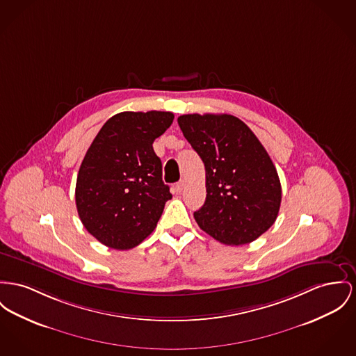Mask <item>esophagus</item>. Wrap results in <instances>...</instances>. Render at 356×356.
<instances>
[{
    "instance_id": "34e87169",
    "label": "esophagus",
    "mask_w": 356,
    "mask_h": 356,
    "mask_svg": "<svg viewBox=\"0 0 356 356\" xmlns=\"http://www.w3.org/2000/svg\"><path fill=\"white\" fill-rule=\"evenodd\" d=\"M185 188V182L184 181H179L178 184H175V193H182V190Z\"/></svg>"
}]
</instances>
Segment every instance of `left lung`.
<instances>
[{"label": "left lung", "instance_id": "left-lung-1", "mask_svg": "<svg viewBox=\"0 0 356 356\" xmlns=\"http://www.w3.org/2000/svg\"><path fill=\"white\" fill-rule=\"evenodd\" d=\"M178 124L205 165L207 200L198 227L228 245L254 241L277 220L282 189L254 132L231 115H182Z\"/></svg>", "mask_w": 356, "mask_h": 356}]
</instances>
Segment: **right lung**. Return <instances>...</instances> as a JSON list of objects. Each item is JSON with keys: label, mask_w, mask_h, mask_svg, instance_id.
I'll list each match as a JSON object with an SVG mask.
<instances>
[{"label": "right lung", "mask_w": 356, "mask_h": 356, "mask_svg": "<svg viewBox=\"0 0 356 356\" xmlns=\"http://www.w3.org/2000/svg\"><path fill=\"white\" fill-rule=\"evenodd\" d=\"M171 112H121L108 120L79 167L75 204L88 232L104 245L131 250L152 234L171 200L152 143Z\"/></svg>", "instance_id": "add662e5"}]
</instances>
